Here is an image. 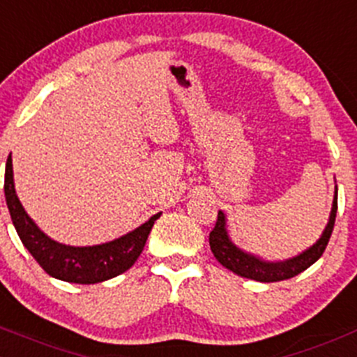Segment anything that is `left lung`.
Returning <instances> with one entry per match:
<instances>
[{"mask_svg": "<svg viewBox=\"0 0 357 357\" xmlns=\"http://www.w3.org/2000/svg\"><path fill=\"white\" fill-rule=\"evenodd\" d=\"M336 209H338V188H335V197H333L331 213H329V220L326 224L324 231H322L321 238L303 250L301 254L294 255L285 261H266V259L259 257L255 254H250L246 250H241L229 236L227 229V216L224 211H218V218H216L215 229L209 234V246H211L213 255L220 264L227 268L229 271L236 273L243 278L255 280V282H282V280L292 278V276L299 275L305 269L321 259L324 254L326 246H328L329 238H331L333 227H335Z\"/></svg>", "mask_w": 357, "mask_h": 357, "instance_id": "left-lung-1", "label": "left lung"}]
</instances>
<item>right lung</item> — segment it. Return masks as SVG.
<instances>
[{
	"label": "right lung",
	"mask_w": 357,
	"mask_h": 357,
	"mask_svg": "<svg viewBox=\"0 0 357 357\" xmlns=\"http://www.w3.org/2000/svg\"><path fill=\"white\" fill-rule=\"evenodd\" d=\"M5 199L8 206L12 224L35 261L52 278L70 282V284H98L121 275L133 266L144 250L146 239L151 232L153 224L162 213L153 215L148 222L137 229L93 246H70L54 241L43 231H40L35 220L26 213L15 192L12 169V153L6 160L5 169Z\"/></svg>",
	"instance_id": "obj_1"
}]
</instances>
